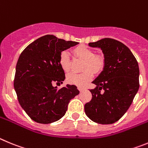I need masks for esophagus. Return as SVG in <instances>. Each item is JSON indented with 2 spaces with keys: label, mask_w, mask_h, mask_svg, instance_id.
Wrapping results in <instances>:
<instances>
[{
  "label": "esophagus",
  "mask_w": 148,
  "mask_h": 148,
  "mask_svg": "<svg viewBox=\"0 0 148 148\" xmlns=\"http://www.w3.org/2000/svg\"><path fill=\"white\" fill-rule=\"evenodd\" d=\"M77 88H78V90H79V91H80V92H81V91H82V90H84V89L82 88V87H79V86H78V87H77Z\"/></svg>",
  "instance_id": "obj_1"
}]
</instances>
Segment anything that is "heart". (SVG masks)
<instances>
[{"label": "heart", "instance_id": "1", "mask_svg": "<svg viewBox=\"0 0 148 148\" xmlns=\"http://www.w3.org/2000/svg\"><path fill=\"white\" fill-rule=\"evenodd\" d=\"M72 53L74 58L83 61L80 74H70L67 76L66 80L69 83L83 87L93 78V73L99 74L105 66V59L100 54H95L92 49L85 45H80L73 49ZM59 63L65 73L71 71V62L69 54L62 51L60 54Z\"/></svg>", "mask_w": 148, "mask_h": 148}]
</instances>
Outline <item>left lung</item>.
Segmentation results:
<instances>
[{
	"label": "left lung",
	"mask_w": 148,
	"mask_h": 148,
	"mask_svg": "<svg viewBox=\"0 0 148 148\" xmlns=\"http://www.w3.org/2000/svg\"><path fill=\"white\" fill-rule=\"evenodd\" d=\"M89 46L101 49L105 66L92 83V99L85 105V112L93 122L113 124L125 114L139 88V69L136 59L122 42L104 38Z\"/></svg>",
	"instance_id": "8db88e82"
}]
</instances>
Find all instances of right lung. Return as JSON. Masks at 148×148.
I'll list each match as a JSON object with an SVG mask.
<instances>
[{"instance_id": "add662e5", "label": "right lung", "mask_w": 148, "mask_h": 148, "mask_svg": "<svg viewBox=\"0 0 148 148\" xmlns=\"http://www.w3.org/2000/svg\"><path fill=\"white\" fill-rule=\"evenodd\" d=\"M79 43L47 34L23 51L16 65L14 88L22 108L34 122L49 124L66 114L71 99L79 94L74 85L58 90L65 73L59 63L62 51Z\"/></svg>"}]
</instances>
